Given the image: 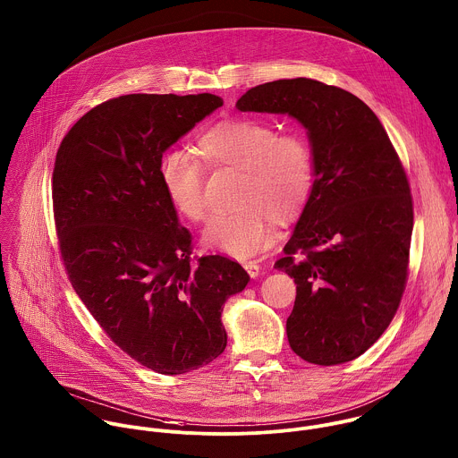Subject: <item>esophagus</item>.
<instances>
[{
    "instance_id": "34e87169",
    "label": "esophagus",
    "mask_w": 458,
    "mask_h": 458,
    "mask_svg": "<svg viewBox=\"0 0 458 458\" xmlns=\"http://www.w3.org/2000/svg\"><path fill=\"white\" fill-rule=\"evenodd\" d=\"M244 269L251 278H257L260 275V266L257 262H244Z\"/></svg>"
}]
</instances>
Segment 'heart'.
<instances>
[{
  "label": "heart",
  "mask_w": 458,
  "mask_h": 458,
  "mask_svg": "<svg viewBox=\"0 0 458 458\" xmlns=\"http://www.w3.org/2000/svg\"><path fill=\"white\" fill-rule=\"evenodd\" d=\"M196 153L208 167L244 173L237 198L242 208L216 217L203 237L205 244L232 257L248 259L259 253L273 241L275 221L291 223L309 199L314 158L309 142L298 133H276L271 124L253 119H228L198 139ZM199 159L173 149L160 162L169 199L194 223H203L208 216L205 167Z\"/></svg>",
  "instance_id": "obj_1"
}]
</instances>
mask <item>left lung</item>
Wrapping results in <instances>:
<instances>
[{
  "label": "left lung",
  "instance_id": "8db88e82",
  "mask_svg": "<svg viewBox=\"0 0 458 458\" xmlns=\"http://www.w3.org/2000/svg\"><path fill=\"white\" fill-rule=\"evenodd\" d=\"M235 106L307 130L314 183L275 264L296 284L287 339L310 364L350 362L387 330L407 284L414 208L398 153L362 99L318 80L267 81Z\"/></svg>",
  "mask_w": 458,
  "mask_h": 458
}]
</instances>
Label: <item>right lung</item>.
Listing matches in <instances>:
<instances>
[{
	"label": "right lung",
	"mask_w": 458,
	"mask_h": 458,
	"mask_svg": "<svg viewBox=\"0 0 458 458\" xmlns=\"http://www.w3.org/2000/svg\"><path fill=\"white\" fill-rule=\"evenodd\" d=\"M223 105L214 94H126L89 110L53 169L60 255L105 334L160 375H183L226 348V300L250 275L221 255L192 262L162 178L164 151Z\"/></svg>",
	"instance_id": "add662e5"
}]
</instances>
